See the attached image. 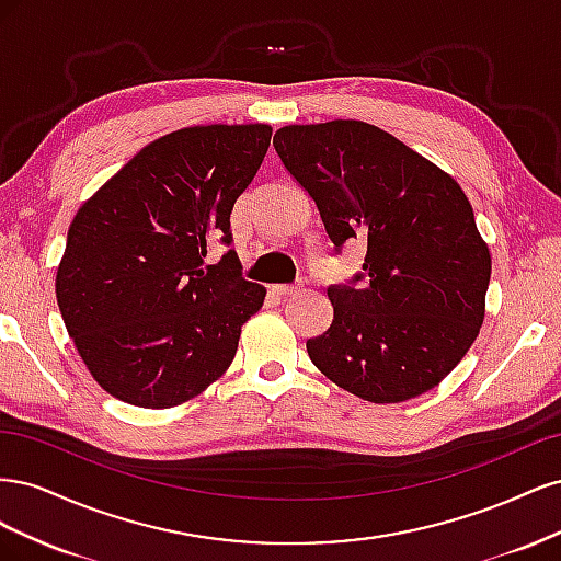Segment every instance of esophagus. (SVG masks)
I'll return each mask as SVG.
<instances>
[{
	"label": "esophagus",
	"mask_w": 561,
	"mask_h": 561,
	"mask_svg": "<svg viewBox=\"0 0 561 561\" xmlns=\"http://www.w3.org/2000/svg\"><path fill=\"white\" fill-rule=\"evenodd\" d=\"M271 293H274L276 297H293V295H297V287L295 285H274L271 287Z\"/></svg>",
	"instance_id": "obj_1"
}]
</instances>
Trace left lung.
Listing matches in <instances>:
<instances>
[{"label": "left lung", "instance_id": "1", "mask_svg": "<svg viewBox=\"0 0 561 561\" xmlns=\"http://www.w3.org/2000/svg\"><path fill=\"white\" fill-rule=\"evenodd\" d=\"M274 147L316 201L330 241L367 243L360 290H328L334 320L307 342L313 365L375 404L435 388L478 339L491 276L461 186L396 135L355 118L283 126Z\"/></svg>", "mask_w": 561, "mask_h": 561}]
</instances>
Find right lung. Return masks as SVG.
Instances as JSON below:
<instances>
[{
    "label": "right lung",
    "mask_w": 561,
    "mask_h": 561,
    "mask_svg": "<svg viewBox=\"0 0 561 561\" xmlns=\"http://www.w3.org/2000/svg\"><path fill=\"white\" fill-rule=\"evenodd\" d=\"M271 145L268 124L186 126L140 149L77 210L56 299L77 353L110 396L168 410L229 369L266 287L229 250L203 266Z\"/></svg>",
    "instance_id": "obj_1"
}]
</instances>
